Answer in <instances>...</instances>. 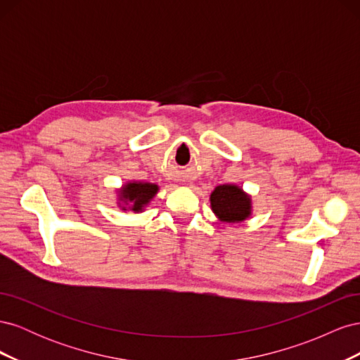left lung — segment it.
<instances>
[{
	"instance_id": "1",
	"label": "left lung",
	"mask_w": 360,
	"mask_h": 360,
	"mask_svg": "<svg viewBox=\"0 0 360 360\" xmlns=\"http://www.w3.org/2000/svg\"><path fill=\"white\" fill-rule=\"evenodd\" d=\"M210 207L221 222L238 224L252 214V200L237 184H219L210 193Z\"/></svg>"
}]
</instances>
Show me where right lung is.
<instances>
[{
  "instance_id": "add662e5",
  "label": "right lung",
  "mask_w": 360,
  "mask_h": 360,
  "mask_svg": "<svg viewBox=\"0 0 360 360\" xmlns=\"http://www.w3.org/2000/svg\"><path fill=\"white\" fill-rule=\"evenodd\" d=\"M118 207L122 210H130L134 213L144 212L150 201L156 197L159 186L148 181H127L118 191Z\"/></svg>"
}]
</instances>
